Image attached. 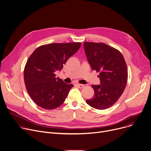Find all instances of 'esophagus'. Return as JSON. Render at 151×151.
Segmentation results:
<instances>
[{
    "mask_svg": "<svg viewBox=\"0 0 151 151\" xmlns=\"http://www.w3.org/2000/svg\"><path fill=\"white\" fill-rule=\"evenodd\" d=\"M76 86L78 88H83L85 86V85H84V84H76Z\"/></svg>",
    "mask_w": 151,
    "mask_h": 151,
    "instance_id": "1",
    "label": "esophagus"
}]
</instances>
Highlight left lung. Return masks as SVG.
<instances>
[{
  "instance_id": "1",
  "label": "left lung",
  "mask_w": 151,
  "mask_h": 151,
  "mask_svg": "<svg viewBox=\"0 0 151 151\" xmlns=\"http://www.w3.org/2000/svg\"><path fill=\"white\" fill-rule=\"evenodd\" d=\"M84 46L92 70L99 73L101 81V85L91 86L94 96L86 102L95 109L108 108L118 101L127 86L125 60L119 50L105 43L84 42Z\"/></svg>"
}]
</instances>
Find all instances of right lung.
Instances as JSON below:
<instances>
[{
  "label": "right lung",
  "instance_id": "1",
  "mask_svg": "<svg viewBox=\"0 0 151 151\" xmlns=\"http://www.w3.org/2000/svg\"><path fill=\"white\" fill-rule=\"evenodd\" d=\"M81 46L80 42L51 43L39 46L31 55L24 68V81L38 106L53 109L63 104L73 86L56 78L55 72L61 70Z\"/></svg>",
  "mask_w": 151,
  "mask_h": 151
}]
</instances>
